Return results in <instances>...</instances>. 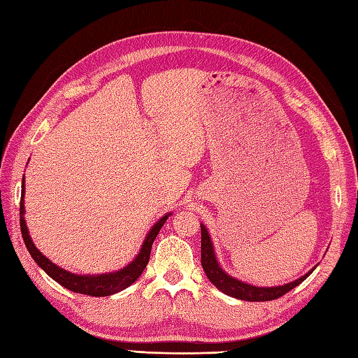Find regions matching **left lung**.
Wrapping results in <instances>:
<instances>
[{"label": "left lung", "instance_id": "obj_1", "mask_svg": "<svg viewBox=\"0 0 358 358\" xmlns=\"http://www.w3.org/2000/svg\"><path fill=\"white\" fill-rule=\"evenodd\" d=\"M201 227V266L209 281L214 286H217L220 291L235 296V299L240 300H246V301H269V300H275L280 299L281 295H285L286 292L291 291L295 286H299L301 281H305L313 271L308 272L306 275H303L301 278L292 281V283H287L285 286H275V287H257L252 285L243 283V281L234 278L231 275L220 268V264L215 258L214 254V248H212V241L208 234L206 226H200Z\"/></svg>", "mask_w": 358, "mask_h": 358}]
</instances>
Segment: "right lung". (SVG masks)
I'll return each instance as SVG.
<instances>
[{
	"label": "right lung",
	"mask_w": 358,
	"mask_h": 358,
	"mask_svg": "<svg viewBox=\"0 0 358 358\" xmlns=\"http://www.w3.org/2000/svg\"><path fill=\"white\" fill-rule=\"evenodd\" d=\"M24 180H22V186H21V201H20V226H21V234H22V240H24V245L29 250V254L32 255L34 260L36 262L38 266H41L44 272L48 273L49 277L64 286L66 289H69L72 292L77 294H85V295H92V296H108L112 294H117L120 291H123L127 286H131L134 281L138 278L144 268H146L150 258V248L152 243L157 238V235L162 229V226L166 223L167 217L171 214L164 215L163 218H159L158 222L152 226V229L149 231L146 240H144L141 250L138 257L135 260L127 264L126 268L117 272H110V273H101V275H75V273L67 272L62 268H58L55 263H52L49 258H45L40 250L35 248L32 243V238L29 237V231L24 222Z\"/></svg>",
	"instance_id": "obj_1"
}]
</instances>
